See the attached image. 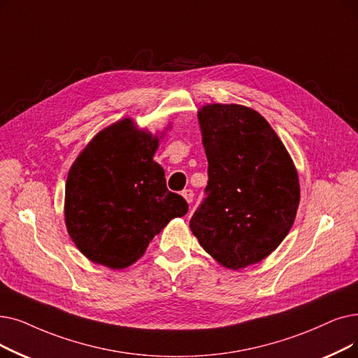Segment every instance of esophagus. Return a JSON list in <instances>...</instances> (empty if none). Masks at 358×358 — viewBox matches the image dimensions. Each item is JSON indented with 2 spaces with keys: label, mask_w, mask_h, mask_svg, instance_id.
I'll return each mask as SVG.
<instances>
[{
  "label": "esophagus",
  "mask_w": 358,
  "mask_h": 358,
  "mask_svg": "<svg viewBox=\"0 0 358 358\" xmlns=\"http://www.w3.org/2000/svg\"><path fill=\"white\" fill-rule=\"evenodd\" d=\"M182 197L185 199V201H187V203H192L193 201V197H194V193H193V190L192 189H185V190H182Z\"/></svg>",
  "instance_id": "34e87169"
}]
</instances>
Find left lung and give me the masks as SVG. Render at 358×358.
<instances>
[{"instance_id": "1", "label": "left lung", "mask_w": 358, "mask_h": 358, "mask_svg": "<svg viewBox=\"0 0 358 358\" xmlns=\"http://www.w3.org/2000/svg\"><path fill=\"white\" fill-rule=\"evenodd\" d=\"M197 117L209 181L190 220L192 232L222 266L255 265L294 224L300 203L297 169L281 138L252 108L212 103Z\"/></svg>"}]
</instances>
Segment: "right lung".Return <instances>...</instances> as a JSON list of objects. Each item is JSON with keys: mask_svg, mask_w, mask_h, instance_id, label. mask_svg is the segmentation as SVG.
I'll return each instance as SVG.
<instances>
[{"mask_svg": "<svg viewBox=\"0 0 358 358\" xmlns=\"http://www.w3.org/2000/svg\"><path fill=\"white\" fill-rule=\"evenodd\" d=\"M158 143L124 118L93 137L71 165L66 227L89 260L127 268L171 220L187 213V201L166 189L165 171L153 161Z\"/></svg>", "mask_w": 358, "mask_h": 358, "instance_id": "1", "label": "right lung"}]
</instances>
